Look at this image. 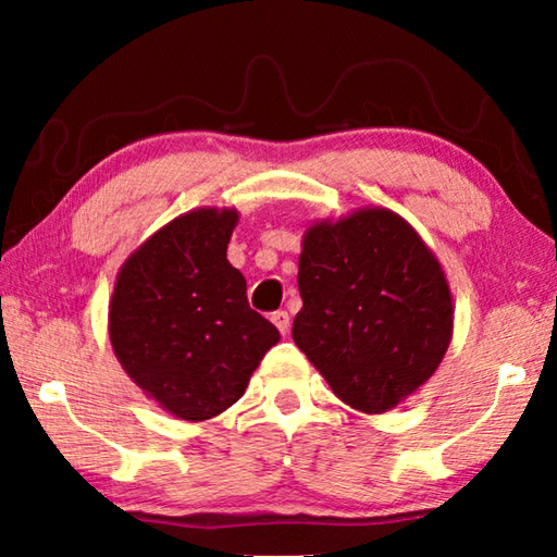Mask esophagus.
I'll return each instance as SVG.
<instances>
[{
    "label": "esophagus",
    "instance_id": "1",
    "mask_svg": "<svg viewBox=\"0 0 557 557\" xmlns=\"http://www.w3.org/2000/svg\"><path fill=\"white\" fill-rule=\"evenodd\" d=\"M272 324H275V326L280 329V334H282V336H287V334H289V324H292V319H289V314H287V312H282V309H280V312L272 314Z\"/></svg>",
    "mask_w": 557,
    "mask_h": 557
}]
</instances>
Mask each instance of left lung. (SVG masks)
Segmentation results:
<instances>
[{
  "label": "left lung",
  "instance_id": "left-lung-1",
  "mask_svg": "<svg viewBox=\"0 0 557 557\" xmlns=\"http://www.w3.org/2000/svg\"><path fill=\"white\" fill-rule=\"evenodd\" d=\"M297 285L292 338L346 405L385 412L437 371L451 338L449 287L400 215L366 209L312 225Z\"/></svg>",
  "mask_w": 557,
  "mask_h": 557
}]
</instances>
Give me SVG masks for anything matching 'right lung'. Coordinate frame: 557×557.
<instances>
[{"mask_svg":"<svg viewBox=\"0 0 557 557\" xmlns=\"http://www.w3.org/2000/svg\"><path fill=\"white\" fill-rule=\"evenodd\" d=\"M235 223L228 209L178 215L132 252L112 292L110 342L122 369L182 420L238 403L280 342L225 258Z\"/></svg>","mask_w":557,"mask_h":557,"instance_id":"add662e5","label":"right lung"}]
</instances>
